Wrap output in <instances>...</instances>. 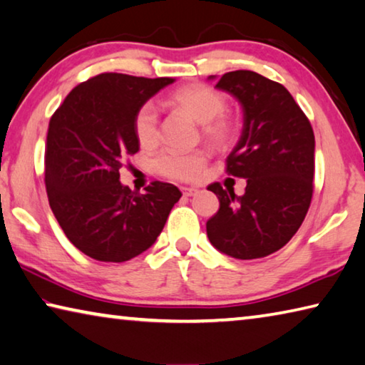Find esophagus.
<instances>
[{
  "mask_svg": "<svg viewBox=\"0 0 365 365\" xmlns=\"http://www.w3.org/2000/svg\"><path fill=\"white\" fill-rule=\"evenodd\" d=\"M197 188H195V187H183L182 188V193L185 195V196H195L196 193H197Z\"/></svg>",
  "mask_w": 365,
  "mask_h": 365,
  "instance_id": "obj_1",
  "label": "esophagus"
}]
</instances>
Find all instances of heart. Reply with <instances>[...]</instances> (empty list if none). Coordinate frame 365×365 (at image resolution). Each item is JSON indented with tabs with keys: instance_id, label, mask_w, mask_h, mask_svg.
Returning <instances> with one entry per match:
<instances>
[{
	"instance_id": "1",
	"label": "heart",
	"mask_w": 365,
	"mask_h": 365,
	"mask_svg": "<svg viewBox=\"0 0 365 365\" xmlns=\"http://www.w3.org/2000/svg\"><path fill=\"white\" fill-rule=\"evenodd\" d=\"M170 106L183 110L195 122L201 123L202 137L214 146H225L235 133V123L224 114L225 96L212 86L193 83L175 90L168 98ZM133 133L141 148H153L159 140V119L151 103L138 108L133 117ZM206 165L202 151H164L153 160L159 175L174 180H193Z\"/></svg>"
}]
</instances>
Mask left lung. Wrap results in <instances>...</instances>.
Masks as SVG:
<instances>
[{
    "mask_svg": "<svg viewBox=\"0 0 365 365\" xmlns=\"http://www.w3.org/2000/svg\"><path fill=\"white\" fill-rule=\"evenodd\" d=\"M215 88L242 104L243 130L227 158V172L246 178V190L237 196L233 188L209 185L220 207L207 220V238L230 257H265L293 238L311 205L312 127L285 86L261 73L227 72Z\"/></svg>",
    "mask_w": 365,
    "mask_h": 365,
    "instance_id": "1",
    "label": "left lung"
}]
</instances>
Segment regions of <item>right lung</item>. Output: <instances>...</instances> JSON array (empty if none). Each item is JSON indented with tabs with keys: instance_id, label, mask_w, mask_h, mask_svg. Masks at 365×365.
Instances as JSON below:
<instances>
[{
	"instance_id": "1",
	"label": "right lung",
	"mask_w": 365,
	"mask_h": 365,
	"mask_svg": "<svg viewBox=\"0 0 365 365\" xmlns=\"http://www.w3.org/2000/svg\"><path fill=\"white\" fill-rule=\"evenodd\" d=\"M174 82L100 73L77 85L49 120V206L69 242L96 261L125 262L151 248L180 200L175 185L153 182L140 195L119 174L123 159L140 150L135 113Z\"/></svg>"
}]
</instances>
